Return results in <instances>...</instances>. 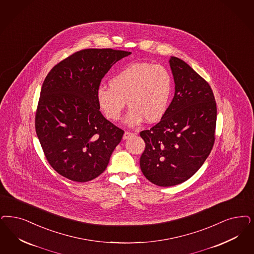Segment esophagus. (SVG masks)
Returning <instances> with one entry per match:
<instances>
[{
  "label": "esophagus",
  "mask_w": 254,
  "mask_h": 254,
  "mask_svg": "<svg viewBox=\"0 0 254 254\" xmlns=\"http://www.w3.org/2000/svg\"><path fill=\"white\" fill-rule=\"evenodd\" d=\"M134 135V133H132V132L129 131H126L124 133V136H123V139L124 140H127V139H128L129 137H131Z\"/></svg>",
  "instance_id": "obj_1"
}]
</instances>
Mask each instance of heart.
Returning <instances> with one entry per match:
<instances>
[{
	"label": "heart",
	"mask_w": 254,
	"mask_h": 254,
	"mask_svg": "<svg viewBox=\"0 0 254 254\" xmlns=\"http://www.w3.org/2000/svg\"><path fill=\"white\" fill-rule=\"evenodd\" d=\"M110 88L96 91L99 109L111 121L120 119L126 102L130 109L126 122L138 126L144 119L158 122L166 114L173 92V78L164 65L135 63L116 72Z\"/></svg>",
	"instance_id": "heart-1"
}]
</instances>
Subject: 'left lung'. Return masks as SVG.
Wrapping results in <instances>:
<instances>
[{
  "label": "left lung",
  "instance_id": "8db88e82",
  "mask_svg": "<svg viewBox=\"0 0 254 254\" xmlns=\"http://www.w3.org/2000/svg\"><path fill=\"white\" fill-rule=\"evenodd\" d=\"M175 96L161 120L140 131L145 148L140 170L153 184L172 187L190 178L215 142L217 104L208 82L183 60L172 56Z\"/></svg>",
  "mask_w": 254,
  "mask_h": 254
}]
</instances>
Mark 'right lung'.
I'll return each instance as SVG.
<instances>
[{"instance_id": "obj_1", "label": "right lung", "mask_w": 254, "mask_h": 254, "mask_svg": "<svg viewBox=\"0 0 254 254\" xmlns=\"http://www.w3.org/2000/svg\"><path fill=\"white\" fill-rule=\"evenodd\" d=\"M130 53L81 50L54 65L45 79L35 131L50 165L71 181L101 175L122 140L124 130L100 113L96 91L114 64Z\"/></svg>"}]
</instances>
